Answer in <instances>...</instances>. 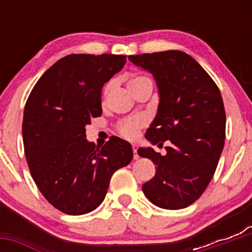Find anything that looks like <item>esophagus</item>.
<instances>
[{
	"label": "esophagus",
	"instance_id": "34e87169",
	"mask_svg": "<svg viewBox=\"0 0 252 252\" xmlns=\"http://www.w3.org/2000/svg\"><path fill=\"white\" fill-rule=\"evenodd\" d=\"M133 152H134V159H139L140 156L138 155V145L133 144Z\"/></svg>",
	"mask_w": 252,
	"mask_h": 252
}]
</instances>
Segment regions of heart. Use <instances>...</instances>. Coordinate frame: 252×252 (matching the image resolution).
<instances>
[{
  "label": "heart",
  "mask_w": 252,
  "mask_h": 252,
  "mask_svg": "<svg viewBox=\"0 0 252 252\" xmlns=\"http://www.w3.org/2000/svg\"><path fill=\"white\" fill-rule=\"evenodd\" d=\"M147 80H150V79L146 77H134L129 80L128 88H131V86L136 85V84H140V83H142V81H147ZM110 88H111L110 84H108V85H106L105 95L108 93ZM145 124H146V121H145L144 117H141V116L131 117V118L122 122L121 126H119V133H121L122 135L126 139H134V138H136L139 130H140Z\"/></svg>",
  "instance_id": "heart-1"
}]
</instances>
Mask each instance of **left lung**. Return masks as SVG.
I'll list each match as a JSON object with an SVG mask.
<instances>
[{
	"mask_svg": "<svg viewBox=\"0 0 252 252\" xmlns=\"http://www.w3.org/2000/svg\"><path fill=\"white\" fill-rule=\"evenodd\" d=\"M129 61L154 75L158 89L157 113L145 138L152 145L169 140L162 156L140 147L139 156L156 164V174L142 185L145 196L166 210L196 201L210 184L225 139L222 95L207 72L177 50L129 56Z\"/></svg>",
	"mask_w": 252,
	"mask_h": 252,
	"instance_id": "1",
	"label": "left lung"
}]
</instances>
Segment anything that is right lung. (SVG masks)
<instances>
[{
	"label": "right lung",
	"instance_id": "1",
	"mask_svg": "<svg viewBox=\"0 0 252 252\" xmlns=\"http://www.w3.org/2000/svg\"><path fill=\"white\" fill-rule=\"evenodd\" d=\"M123 55H68L50 67L28 97L23 142L35 184L53 207L72 216L101 205L112 174L133 159L128 141L102 147L85 126L102 114L101 90L126 64Z\"/></svg>",
	"mask_w": 252,
	"mask_h": 252
}]
</instances>
